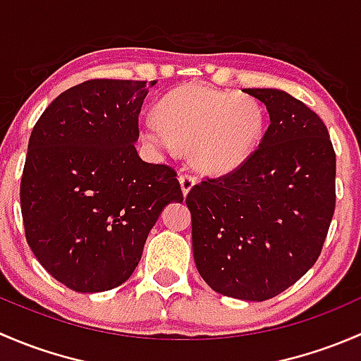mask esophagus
<instances>
[{
  "instance_id": "1",
  "label": "esophagus",
  "mask_w": 361,
  "mask_h": 361,
  "mask_svg": "<svg viewBox=\"0 0 361 361\" xmlns=\"http://www.w3.org/2000/svg\"><path fill=\"white\" fill-rule=\"evenodd\" d=\"M178 180H180V185H181V190H183V195H187L188 192H190V188L195 185V176L194 174H188V173H183L178 176Z\"/></svg>"
}]
</instances>
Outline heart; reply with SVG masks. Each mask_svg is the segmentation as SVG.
<instances>
[{
	"instance_id": "b5f03b06",
	"label": "heart",
	"mask_w": 361,
	"mask_h": 361,
	"mask_svg": "<svg viewBox=\"0 0 361 361\" xmlns=\"http://www.w3.org/2000/svg\"><path fill=\"white\" fill-rule=\"evenodd\" d=\"M152 118L141 123L145 143L160 152L190 150L204 173L235 169L255 152L264 130V110L250 96L187 83L167 92Z\"/></svg>"
}]
</instances>
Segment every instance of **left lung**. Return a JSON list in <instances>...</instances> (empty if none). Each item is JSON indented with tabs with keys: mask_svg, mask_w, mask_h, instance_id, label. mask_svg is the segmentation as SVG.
Instances as JSON below:
<instances>
[{
	"mask_svg": "<svg viewBox=\"0 0 361 361\" xmlns=\"http://www.w3.org/2000/svg\"><path fill=\"white\" fill-rule=\"evenodd\" d=\"M269 111L248 160L187 195L192 250L214 292L262 302L314 265L336 209V152L323 120L278 89H245Z\"/></svg>",
	"mask_w": 361,
	"mask_h": 361,
	"instance_id": "8db88e82",
	"label": "left lung"
}]
</instances>
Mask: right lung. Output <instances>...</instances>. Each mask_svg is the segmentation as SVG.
Listing matches in <instances>:
<instances>
[{"instance_id": "1", "label": "right lung", "mask_w": 361, "mask_h": 361, "mask_svg": "<svg viewBox=\"0 0 361 361\" xmlns=\"http://www.w3.org/2000/svg\"><path fill=\"white\" fill-rule=\"evenodd\" d=\"M155 82L87 80L49 104L27 145L23 180L25 239L52 278L80 293L130 278L169 202L176 171L137 155V116Z\"/></svg>"}]
</instances>
